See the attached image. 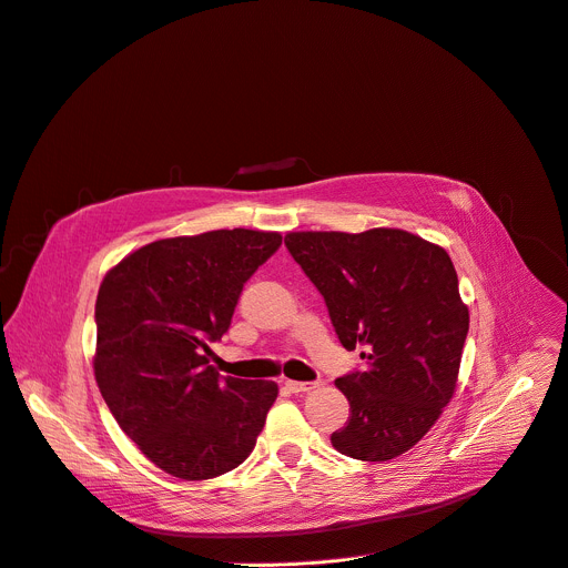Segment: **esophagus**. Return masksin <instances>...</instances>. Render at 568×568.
Returning a JSON list of instances; mask_svg holds the SVG:
<instances>
[{
    "label": "esophagus",
    "instance_id": "esophagus-1",
    "mask_svg": "<svg viewBox=\"0 0 568 568\" xmlns=\"http://www.w3.org/2000/svg\"><path fill=\"white\" fill-rule=\"evenodd\" d=\"M315 387V383H302V381H285V389L292 394H302V392H311Z\"/></svg>",
    "mask_w": 568,
    "mask_h": 568
}]
</instances>
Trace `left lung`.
<instances>
[{
  "instance_id": "1",
  "label": "left lung",
  "mask_w": 568,
  "mask_h": 568,
  "mask_svg": "<svg viewBox=\"0 0 568 568\" xmlns=\"http://www.w3.org/2000/svg\"><path fill=\"white\" fill-rule=\"evenodd\" d=\"M285 245L323 294L343 348H364V372L336 378L351 417L332 434V446L362 462L399 457L455 394L468 308L450 255L387 227L292 232Z\"/></svg>"
}]
</instances>
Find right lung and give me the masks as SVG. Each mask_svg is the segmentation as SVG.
I'll use <instances>...</instances> for the list:
<instances>
[{
    "label": "right lung",
    "mask_w": 568,
    "mask_h": 568,
    "mask_svg": "<svg viewBox=\"0 0 568 568\" xmlns=\"http://www.w3.org/2000/svg\"><path fill=\"white\" fill-rule=\"evenodd\" d=\"M281 241L253 230L162 239L102 281L97 385L120 429L171 476H223L255 448L278 385L220 376L209 345L230 329L245 281Z\"/></svg>",
    "instance_id": "right-lung-1"
}]
</instances>
